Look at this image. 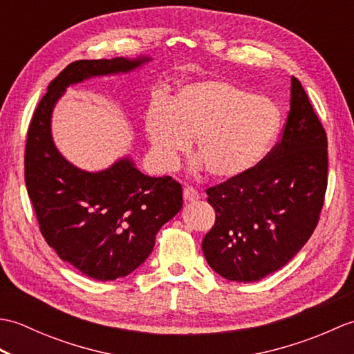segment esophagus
<instances>
[{
  "mask_svg": "<svg viewBox=\"0 0 354 354\" xmlns=\"http://www.w3.org/2000/svg\"><path fill=\"white\" fill-rule=\"evenodd\" d=\"M199 198H201V194L196 189H194V187H192V185L184 187V199L185 201L193 202V201H198Z\"/></svg>",
  "mask_w": 354,
  "mask_h": 354,
  "instance_id": "34e87169",
  "label": "esophagus"
}]
</instances>
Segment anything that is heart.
<instances>
[{"label": "heart", "mask_w": 354, "mask_h": 354, "mask_svg": "<svg viewBox=\"0 0 354 354\" xmlns=\"http://www.w3.org/2000/svg\"><path fill=\"white\" fill-rule=\"evenodd\" d=\"M278 109L227 80L187 84L169 102L155 99L145 112L150 152L162 170L176 167L196 138L209 175L232 178L252 169L272 141Z\"/></svg>", "instance_id": "1"}]
</instances>
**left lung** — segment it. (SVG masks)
Here are the masks:
<instances>
[{"mask_svg":"<svg viewBox=\"0 0 354 354\" xmlns=\"http://www.w3.org/2000/svg\"><path fill=\"white\" fill-rule=\"evenodd\" d=\"M281 137L252 169L207 189L216 221L202 240L208 265L252 283L283 268L313 234L324 205L327 133L304 88L292 77Z\"/></svg>","mask_w":354,"mask_h":354,"instance_id":"1","label":"left lung"}]
</instances>
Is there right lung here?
I'll list each match as a JSON object with an SVG mask.
<instances>
[{
	"label": "right lung",
	"instance_id": "1",
	"mask_svg": "<svg viewBox=\"0 0 354 354\" xmlns=\"http://www.w3.org/2000/svg\"><path fill=\"white\" fill-rule=\"evenodd\" d=\"M146 61L115 57L66 65L50 82L27 131L24 178L41 234L64 261L99 281L126 277L149 257L158 231L183 207V187L171 176L142 175L129 160L100 173L79 170L53 145L50 117L68 85Z\"/></svg>",
	"mask_w": 354,
	"mask_h": 354
}]
</instances>
